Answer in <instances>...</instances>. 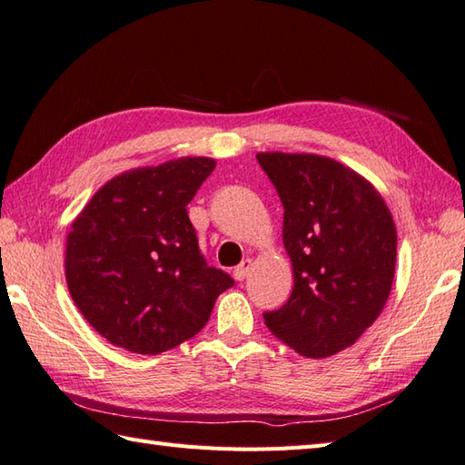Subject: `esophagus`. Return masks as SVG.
I'll use <instances>...</instances> for the list:
<instances>
[{
    "label": "esophagus",
    "instance_id": "obj_1",
    "mask_svg": "<svg viewBox=\"0 0 465 465\" xmlns=\"http://www.w3.org/2000/svg\"><path fill=\"white\" fill-rule=\"evenodd\" d=\"M251 268H252V261H251V259H246V261H242L239 266H236L234 272H232L236 281H244V278L249 276Z\"/></svg>",
    "mask_w": 465,
    "mask_h": 465
}]
</instances>
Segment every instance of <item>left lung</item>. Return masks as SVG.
I'll use <instances>...</instances> for the list:
<instances>
[{
    "mask_svg": "<svg viewBox=\"0 0 465 465\" xmlns=\"http://www.w3.org/2000/svg\"><path fill=\"white\" fill-rule=\"evenodd\" d=\"M284 206L294 288L264 312L268 330L306 358L352 346L384 311L396 271V224L374 184L314 153H259Z\"/></svg>",
    "mask_w": 465,
    "mask_h": 465,
    "instance_id": "obj_1",
    "label": "left lung"
}]
</instances>
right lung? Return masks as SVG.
<instances>
[{"label": "right lung", "mask_w": 465, "mask_h": 465, "mask_svg": "<svg viewBox=\"0 0 465 465\" xmlns=\"http://www.w3.org/2000/svg\"><path fill=\"white\" fill-rule=\"evenodd\" d=\"M216 163L181 157L117 174L71 223L65 281L79 312L111 344L159 354L201 332L234 284L206 264L187 204Z\"/></svg>", "instance_id": "1"}]
</instances>
